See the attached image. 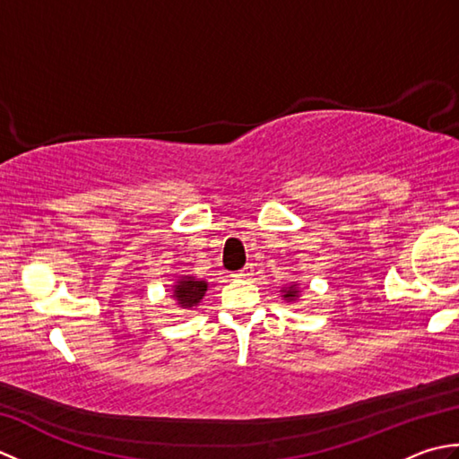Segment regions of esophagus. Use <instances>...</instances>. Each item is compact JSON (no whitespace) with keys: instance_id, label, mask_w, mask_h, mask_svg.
Listing matches in <instances>:
<instances>
[{"instance_id":"34e87169","label":"esophagus","mask_w":459,"mask_h":459,"mask_svg":"<svg viewBox=\"0 0 459 459\" xmlns=\"http://www.w3.org/2000/svg\"><path fill=\"white\" fill-rule=\"evenodd\" d=\"M252 274H255V266H252V264H247L245 268L238 270L235 276H237V278H250Z\"/></svg>"}]
</instances>
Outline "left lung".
Here are the masks:
<instances>
[{"label":"left lung","instance_id":"obj_1","mask_svg":"<svg viewBox=\"0 0 459 459\" xmlns=\"http://www.w3.org/2000/svg\"><path fill=\"white\" fill-rule=\"evenodd\" d=\"M281 298H284L286 301H296L299 298V290H298V284H291V286H286L281 288Z\"/></svg>","mask_w":459,"mask_h":459}]
</instances>
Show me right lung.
Returning <instances> with one entry per match:
<instances>
[{"instance_id": "add662e5", "label": "right lung", "mask_w": 459, "mask_h": 459, "mask_svg": "<svg viewBox=\"0 0 459 459\" xmlns=\"http://www.w3.org/2000/svg\"><path fill=\"white\" fill-rule=\"evenodd\" d=\"M207 281L193 278V276H181L178 280V284L173 286V298L178 301V306L183 309H193L195 306H199V301L203 299L204 291H207Z\"/></svg>"}]
</instances>
